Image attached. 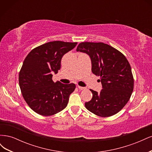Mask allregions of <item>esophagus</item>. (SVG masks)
Masks as SVG:
<instances>
[{"mask_svg":"<svg viewBox=\"0 0 152 152\" xmlns=\"http://www.w3.org/2000/svg\"><path fill=\"white\" fill-rule=\"evenodd\" d=\"M77 87H78V88H79V89H80V90H83V89H86L85 87H82V86H78Z\"/></svg>","mask_w":152,"mask_h":152,"instance_id":"esophagus-1","label":"esophagus"}]
</instances>
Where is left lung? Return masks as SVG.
<instances>
[{
  "instance_id": "left-lung-1",
  "label": "left lung",
  "mask_w": 152,
  "mask_h": 152,
  "mask_svg": "<svg viewBox=\"0 0 152 152\" xmlns=\"http://www.w3.org/2000/svg\"><path fill=\"white\" fill-rule=\"evenodd\" d=\"M77 51L88 54L92 72L100 76L103 89L100 93L90 89L91 100L86 108L96 115L108 117L117 113L129 100L134 88L130 64L120 51L103 42H81Z\"/></svg>"
}]
</instances>
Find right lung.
I'll return each instance as SVG.
<instances>
[{
    "label": "right lung",
    "instance_id": "obj_1",
    "mask_svg": "<svg viewBox=\"0 0 152 152\" xmlns=\"http://www.w3.org/2000/svg\"><path fill=\"white\" fill-rule=\"evenodd\" d=\"M77 42L53 41L32 49L27 55L19 73V84L26 103L35 112L50 116L67 106L75 84L54 82L52 73L61 68L63 56Z\"/></svg>",
    "mask_w": 152,
    "mask_h": 152
}]
</instances>
